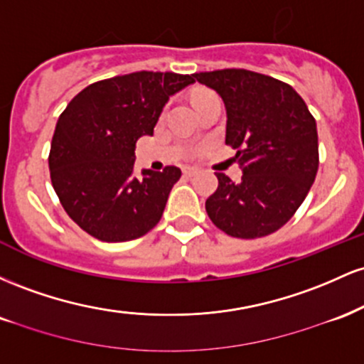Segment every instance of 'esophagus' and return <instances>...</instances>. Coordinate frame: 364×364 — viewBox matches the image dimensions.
<instances>
[{"mask_svg":"<svg viewBox=\"0 0 364 364\" xmlns=\"http://www.w3.org/2000/svg\"><path fill=\"white\" fill-rule=\"evenodd\" d=\"M198 173H200L198 168H185V169H183V174H185V176H188V178L195 176V174H198Z\"/></svg>","mask_w":364,"mask_h":364,"instance_id":"obj_1","label":"esophagus"}]
</instances>
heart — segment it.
Wrapping results in <instances>:
<instances>
[{"label": "heart", "instance_id": "heart-1", "mask_svg": "<svg viewBox=\"0 0 364 364\" xmlns=\"http://www.w3.org/2000/svg\"><path fill=\"white\" fill-rule=\"evenodd\" d=\"M203 94H208V92H207V90H202V92H198V94H196L195 97H200V95H203ZM195 97H193V99H195Z\"/></svg>", "mask_w": 364, "mask_h": 364}]
</instances>
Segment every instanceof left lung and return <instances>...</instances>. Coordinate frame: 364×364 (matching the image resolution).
<instances>
[{"mask_svg":"<svg viewBox=\"0 0 364 364\" xmlns=\"http://www.w3.org/2000/svg\"><path fill=\"white\" fill-rule=\"evenodd\" d=\"M223 97L225 144L236 149L243 176L219 186L205 202L220 231L255 240L281 229L296 214L318 171L316 121L291 85L241 68L195 73Z\"/></svg>","mask_w":364,"mask_h":364,"instance_id":"8db88e82","label":"left lung"}]
</instances>
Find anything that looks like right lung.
<instances>
[{
    "instance_id": "add662e5",
    "label": "right lung",
    "mask_w": 364,
    "mask_h": 364,
    "mask_svg": "<svg viewBox=\"0 0 364 364\" xmlns=\"http://www.w3.org/2000/svg\"><path fill=\"white\" fill-rule=\"evenodd\" d=\"M195 75L135 72L85 87L58 118L49 171L66 214L106 243L136 240L161 220L181 169L133 174L136 140L152 135L169 95Z\"/></svg>"
}]
</instances>
